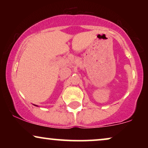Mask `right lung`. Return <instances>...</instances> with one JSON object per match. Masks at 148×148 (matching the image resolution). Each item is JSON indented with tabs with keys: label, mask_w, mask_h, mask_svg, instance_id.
<instances>
[{
	"label": "right lung",
	"mask_w": 148,
	"mask_h": 148,
	"mask_svg": "<svg viewBox=\"0 0 148 148\" xmlns=\"http://www.w3.org/2000/svg\"><path fill=\"white\" fill-rule=\"evenodd\" d=\"M35 106H37V105H35Z\"/></svg>",
	"instance_id": "1"
}]
</instances>
